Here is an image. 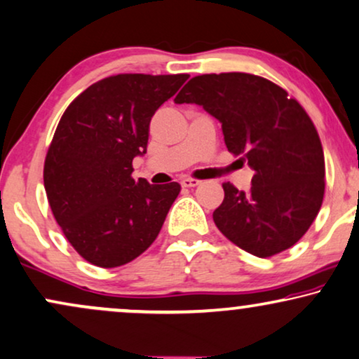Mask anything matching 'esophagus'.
Returning <instances> with one entry per match:
<instances>
[{
    "instance_id": "34e87169",
    "label": "esophagus",
    "mask_w": 359,
    "mask_h": 359,
    "mask_svg": "<svg viewBox=\"0 0 359 359\" xmlns=\"http://www.w3.org/2000/svg\"><path fill=\"white\" fill-rule=\"evenodd\" d=\"M180 185H182V187L192 189V187H197V185H201V180H197V179H189V177H185V179L180 180Z\"/></svg>"
}]
</instances>
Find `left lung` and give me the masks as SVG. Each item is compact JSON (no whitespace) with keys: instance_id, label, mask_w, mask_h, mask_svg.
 I'll use <instances>...</instances> for the list:
<instances>
[{"instance_id":"obj_1","label":"left lung","mask_w":359,"mask_h":359,"mask_svg":"<svg viewBox=\"0 0 359 359\" xmlns=\"http://www.w3.org/2000/svg\"><path fill=\"white\" fill-rule=\"evenodd\" d=\"M175 104H198L222 124L225 146L255 172L248 192L224 184L213 222L230 242L265 258L293 247L318 215L325 157L318 133L285 89L247 72L195 76Z\"/></svg>"}]
</instances>
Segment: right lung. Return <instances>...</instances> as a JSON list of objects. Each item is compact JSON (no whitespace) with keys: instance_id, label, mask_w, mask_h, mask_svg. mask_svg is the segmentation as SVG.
Here are the masks:
<instances>
[{"instance_id":"add662e5","label":"right lung","mask_w":359,"mask_h":359,"mask_svg":"<svg viewBox=\"0 0 359 359\" xmlns=\"http://www.w3.org/2000/svg\"><path fill=\"white\" fill-rule=\"evenodd\" d=\"M187 79L111 76L81 93L59 121L44 189L66 238L93 265H126L161 232L180 185L134 180L133 161L147 152L152 116Z\"/></svg>"}]
</instances>
